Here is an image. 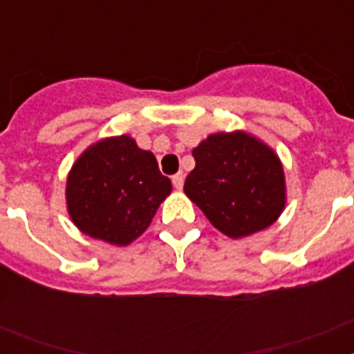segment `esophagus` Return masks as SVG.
<instances>
[{
    "mask_svg": "<svg viewBox=\"0 0 354 354\" xmlns=\"http://www.w3.org/2000/svg\"><path fill=\"white\" fill-rule=\"evenodd\" d=\"M183 180H185V174H183V172H178V174L172 176V185L180 191V189L183 187Z\"/></svg>",
    "mask_w": 354,
    "mask_h": 354,
    "instance_id": "esophagus-1",
    "label": "esophagus"
}]
</instances>
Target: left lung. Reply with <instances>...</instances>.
Returning <instances> with one entry per match:
<instances>
[{"label": "left lung", "instance_id": "1", "mask_svg": "<svg viewBox=\"0 0 354 354\" xmlns=\"http://www.w3.org/2000/svg\"><path fill=\"white\" fill-rule=\"evenodd\" d=\"M196 165L183 191L207 221L232 239L272 226L285 209L286 185L281 160L250 133L218 132L193 150Z\"/></svg>", "mask_w": 354, "mask_h": 354}]
</instances>
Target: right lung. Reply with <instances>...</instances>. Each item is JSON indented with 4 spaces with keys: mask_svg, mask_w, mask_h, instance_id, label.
Segmentation results:
<instances>
[{
    "mask_svg": "<svg viewBox=\"0 0 354 354\" xmlns=\"http://www.w3.org/2000/svg\"><path fill=\"white\" fill-rule=\"evenodd\" d=\"M171 191L154 154L124 133L101 139L79 156L68 174L66 202L84 235L128 246L143 235Z\"/></svg>",
    "mask_w": 354,
    "mask_h": 354,
    "instance_id": "right-lung-1",
    "label": "right lung"
}]
</instances>
